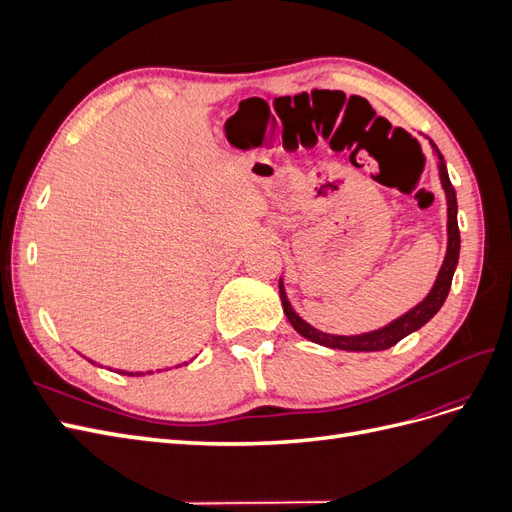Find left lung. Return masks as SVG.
I'll list each match as a JSON object with an SVG mask.
<instances>
[{
  "mask_svg": "<svg viewBox=\"0 0 512 512\" xmlns=\"http://www.w3.org/2000/svg\"><path fill=\"white\" fill-rule=\"evenodd\" d=\"M431 149H433V156H436V164H438V175H440V183H442V190L446 196V254L442 260V267L438 271L436 282H433L431 290L427 292V297L416 303L410 312H406L404 316L395 318L393 322L384 324V327L376 329V331H367V333H359V335H333V333H324L312 324L305 322L297 312H294V307L288 301V294L284 288V280L280 277V299H282V307H284V314L288 318V322L292 324V329L297 331L299 335H303L305 339L320 346H327L333 350H348V352H378V350H386L395 346L401 339L408 337L410 333L418 331L427 324L433 316L440 312V307L444 305L446 297H448V290H451V282H453V275L457 269V262H459V226H457V194L455 188L451 185V179H448V170L444 164V158L440 149L436 147V143L429 141Z\"/></svg>",
  "mask_w": 512,
  "mask_h": 512,
  "instance_id": "left-lung-1",
  "label": "left lung"
}]
</instances>
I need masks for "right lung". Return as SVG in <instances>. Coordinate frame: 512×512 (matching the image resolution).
<instances>
[{"label": "right lung", "instance_id": "add662e5", "mask_svg": "<svg viewBox=\"0 0 512 512\" xmlns=\"http://www.w3.org/2000/svg\"><path fill=\"white\" fill-rule=\"evenodd\" d=\"M94 363V361H91ZM183 365H188V363H183ZM177 367H181V365H177ZM119 374H126V376H145L143 371H119ZM147 374H153V371H147Z\"/></svg>", "mask_w": 512, "mask_h": 512}]
</instances>
